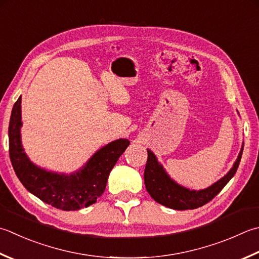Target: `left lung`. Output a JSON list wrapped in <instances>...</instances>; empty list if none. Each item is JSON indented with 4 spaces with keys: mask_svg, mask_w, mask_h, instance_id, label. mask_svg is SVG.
<instances>
[{
    "mask_svg": "<svg viewBox=\"0 0 259 259\" xmlns=\"http://www.w3.org/2000/svg\"><path fill=\"white\" fill-rule=\"evenodd\" d=\"M242 150H244V145L241 147L240 153L238 155V158L236 159L232 168L222 179L207 187V189L195 191L186 189V187L177 184L175 181L171 180L169 175L166 173L164 167L160 165L153 151L147 149L148 158H147L144 174L146 190L156 202H158L161 205L169 207V209H196V207L206 204L217 194H219L220 191L227 185L228 182L234 177L240 163Z\"/></svg>",
    "mask_w": 259,
    "mask_h": 259,
    "instance_id": "obj_1",
    "label": "left lung"
}]
</instances>
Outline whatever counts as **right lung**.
Returning a JSON list of instances; mask_svg holds the SVG:
<instances>
[{"label":"right lung","mask_w":259,"mask_h":259,"mask_svg":"<svg viewBox=\"0 0 259 259\" xmlns=\"http://www.w3.org/2000/svg\"><path fill=\"white\" fill-rule=\"evenodd\" d=\"M21 96L14 103L9 124V153L18 179L30 193L45 203L64 211L93 204L103 194L110 171L130 141L118 139L102 147L82 168L72 174H58L34 165L21 144Z\"/></svg>","instance_id":"add662e5"}]
</instances>
